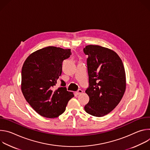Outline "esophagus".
Wrapping results in <instances>:
<instances>
[{"instance_id": "34e87169", "label": "esophagus", "mask_w": 150, "mask_h": 150, "mask_svg": "<svg viewBox=\"0 0 150 150\" xmlns=\"http://www.w3.org/2000/svg\"><path fill=\"white\" fill-rule=\"evenodd\" d=\"M82 93V90H78L77 91H76V94H77V95H79V94H81Z\"/></svg>"}]
</instances>
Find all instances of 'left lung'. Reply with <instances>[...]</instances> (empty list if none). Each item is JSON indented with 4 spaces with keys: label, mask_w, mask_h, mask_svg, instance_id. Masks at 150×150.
I'll return each instance as SVG.
<instances>
[{
    "label": "left lung",
    "mask_w": 150,
    "mask_h": 150,
    "mask_svg": "<svg viewBox=\"0 0 150 150\" xmlns=\"http://www.w3.org/2000/svg\"><path fill=\"white\" fill-rule=\"evenodd\" d=\"M87 59L89 87L85 90L89 102L87 113L102 117L112 112L120 101L126 89L123 62L114 51L97 45L83 48Z\"/></svg>",
    "instance_id": "obj_1"
}]
</instances>
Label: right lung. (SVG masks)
Wrapping results in <instances>:
<instances>
[{
	"instance_id": "obj_1",
	"label": "right lung",
	"mask_w": 150,
	"mask_h": 150,
	"mask_svg": "<svg viewBox=\"0 0 150 150\" xmlns=\"http://www.w3.org/2000/svg\"><path fill=\"white\" fill-rule=\"evenodd\" d=\"M71 49L54 46L42 48L31 54L21 71V90L27 101L40 115L58 117L65 111L73 93L68 91L65 81L55 86L62 74V63L71 55Z\"/></svg>"
}]
</instances>
